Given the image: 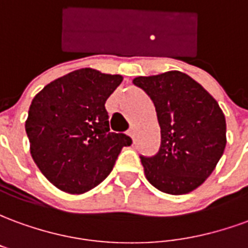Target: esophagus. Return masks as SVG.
Segmentation results:
<instances>
[{
	"label": "esophagus",
	"instance_id": "esophagus-1",
	"mask_svg": "<svg viewBox=\"0 0 248 248\" xmlns=\"http://www.w3.org/2000/svg\"><path fill=\"white\" fill-rule=\"evenodd\" d=\"M127 134H129L130 137H131V138L134 140V137H135V130L133 129V127H131V129H129V131H127Z\"/></svg>",
	"mask_w": 248,
	"mask_h": 248
}]
</instances>
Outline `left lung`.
Here are the masks:
<instances>
[{
    "instance_id": "1",
    "label": "left lung",
    "mask_w": 248,
    "mask_h": 248,
    "mask_svg": "<svg viewBox=\"0 0 248 248\" xmlns=\"http://www.w3.org/2000/svg\"><path fill=\"white\" fill-rule=\"evenodd\" d=\"M151 98L161 126L155 155H140L147 181L179 195L201 186L226 147V119L218 102L191 77L167 71L133 81Z\"/></svg>"
}]
</instances>
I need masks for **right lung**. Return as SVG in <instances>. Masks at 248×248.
I'll return each instance as SVG.
<instances>
[{
    "instance_id": "right-lung-1",
    "label": "right lung",
    "mask_w": 248,
    "mask_h": 248,
    "mask_svg": "<svg viewBox=\"0 0 248 248\" xmlns=\"http://www.w3.org/2000/svg\"><path fill=\"white\" fill-rule=\"evenodd\" d=\"M122 76L79 69L50 82L30 105L25 130L41 172L62 191L82 194L113 170L129 135L111 133L105 108Z\"/></svg>"
}]
</instances>
